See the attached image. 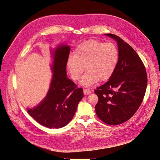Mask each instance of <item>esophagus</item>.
Instances as JSON below:
<instances>
[{"instance_id": "obj_1", "label": "esophagus", "mask_w": 160, "mask_h": 160, "mask_svg": "<svg viewBox=\"0 0 160 160\" xmlns=\"http://www.w3.org/2000/svg\"><path fill=\"white\" fill-rule=\"evenodd\" d=\"M91 91L88 89V88H83V93L85 95H88L90 93H91Z\"/></svg>"}]
</instances>
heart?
Segmentation results:
<instances>
[{
	"label": "heart",
	"mask_w": 160,
	"mask_h": 160,
	"mask_svg": "<svg viewBox=\"0 0 160 160\" xmlns=\"http://www.w3.org/2000/svg\"><path fill=\"white\" fill-rule=\"evenodd\" d=\"M118 60V52L115 45L96 40L85 41L77 46L73 56L68 57L67 68L71 78L80 80V85L90 87L99 80L105 81L113 74Z\"/></svg>",
	"instance_id": "obj_1"
}]
</instances>
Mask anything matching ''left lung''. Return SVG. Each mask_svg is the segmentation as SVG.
Listing matches in <instances>:
<instances>
[{
	"label": "left lung",
	"instance_id": "8db88e82",
	"mask_svg": "<svg viewBox=\"0 0 160 160\" xmlns=\"http://www.w3.org/2000/svg\"><path fill=\"white\" fill-rule=\"evenodd\" d=\"M105 35L117 41L118 60L110 80L95 90L98 97L95 112L106 124L118 125L131 118L140 107L147 74L141 58L129 44L114 34Z\"/></svg>",
	"mask_w": 160,
	"mask_h": 160
}]
</instances>
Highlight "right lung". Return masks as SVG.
Returning a JSON list of instances; mask_svg holds the SVG:
<instances>
[{
	"instance_id": "1",
	"label": "right lung",
	"mask_w": 160,
	"mask_h": 160,
	"mask_svg": "<svg viewBox=\"0 0 160 160\" xmlns=\"http://www.w3.org/2000/svg\"><path fill=\"white\" fill-rule=\"evenodd\" d=\"M70 48L60 45L52 52V78L48 93L39 105L27 108V113L39 124L50 128L66 126L73 118L83 97L82 88L67 77V61Z\"/></svg>"
}]
</instances>
